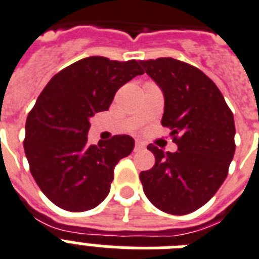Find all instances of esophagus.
I'll use <instances>...</instances> for the list:
<instances>
[{
  "label": "esophagus",
  "instance_id": "1",
  "mask_svg": "<svg viewBox=\"0 0 259 259\" xmlns=\"http://www.w3.org/2000/svg\"><path fill=\"white\" fill-rule=\"evenodd\" d=\"M142 149H145V145L142 142H140V141H137L136 145H134V151H140Z\"/></svg>",
  "mask_w": 259,
  "mask_h": 259
}]
</instances>
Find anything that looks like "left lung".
I'll list each match as a JSON object with an SVG mask.
<instances>
[{"instance_id": "obj_1", "label": "left lung", "mask_w": 259, "mask_h": 259, "mask_svg": "<svg viewBox=\"0 0 259 259\" xmlns=\"http://www.w3.org/2000/svg\"><path fill=\"white\" fill-rule=\"evenodd\" d=\"M162 89V126L171 130L176 153L148 146L155 163L141 171L145 194L157 209L184 215L209 202L226 180L235 151L234 117L203 71L174 58L140 61Z\"/></svg>"}]
</instances>
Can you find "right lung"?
Here are the masks:
<instances>
[{
  "label": "right lung",
  "mask_w": 259,
  "mask_h": 259,
  "mask_svg": "<svg viewBox=\"0 0 259 259\" xmlns=\"http://www.w3.org/2000/svg\"><path fill=\"white\" fill-rule=\"evenodd\" d=\"M140 74L136 60L93 56L58 71L42 90L27 114L24 148L31 176L54 205L86 211L106 198L115 165L134 140L119 134L88 144L90 118L109 110L117 90Z\"/></svg>",
  "instance_id": "add662e5"
}]
</instances>
